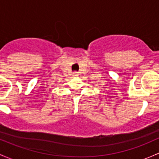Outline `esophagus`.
Segmentation results:
<instances>
[{"mask_svg": "<svg viewBox=\"0 0 159 159\" xmlns=\"http://www.w3.org/2000/svg\"><path fill=\"white\" fill-rule=\"evenodd\" d=\"M73 75H74V76H78V72H74L73 73Z\"/></svg>", "mask_w": 159, "mask_h": 159, "instance_id": "obj_1", "label": "esophagus"}]
</instances>
